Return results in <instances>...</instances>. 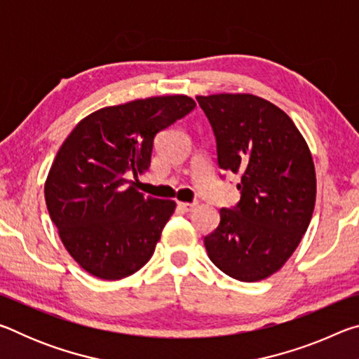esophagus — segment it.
<instances>
[{"label": "esophagus", "mask_w": 359, "mask_h": 359, "mask_svg": "<svg viewBox=\"0 0 359 359\" xmlns=\"http://www.w3.org/2000/svg\"><path fill=\"white\" fill-rule=\"evenodd\" d=\"M198 203H177V208L182 212H191L194 208H196Z\"/></svg>", "instance_id": "1"}]
</instances>
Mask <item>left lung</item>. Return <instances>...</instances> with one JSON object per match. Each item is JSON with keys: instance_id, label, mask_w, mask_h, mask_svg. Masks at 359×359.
<instances>
[{"instance_id": "1", "label": "left lung", "mask_w": 359, "mask_h": 359, "mask_svg": "<svg viewBox=\"0 0 359 359\" xmlns=\"http://www.w3.org/2000/svg\"><path fill=\"white\" fill-rule=\"evenodd\" d=\"M217 139L218 166L239 174L241 201L205 236L212 263L241 282L277 272L311 223L317 177L306 139L280 107L250 93L196 96Z\"/></svg>"}]
</instances>
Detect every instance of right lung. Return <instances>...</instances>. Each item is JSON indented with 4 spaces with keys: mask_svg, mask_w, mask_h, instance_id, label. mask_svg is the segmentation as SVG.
Returning a JSON list of instances; mask_svg holds the SVG:
<instances>
[{
    "mask_svg": "<svg viewBox=\"0 0 359 359\" xmlns=\"http://www.w3.org/2000/svg\"><path fill=\"white\" fill-rule=\"evenodd\" d=\"M196 107L190 96H151L102 107L76 125L48 171V215L76 263L102 280L147 263L174 214L172 199L128 185L150 166L156 133Z\"/></svg>",
    "mask_w": 359,
    "mask_h": 359,
    "instance_id": "right-lung-1",
    "label": "right lung"
}]
</instances>
